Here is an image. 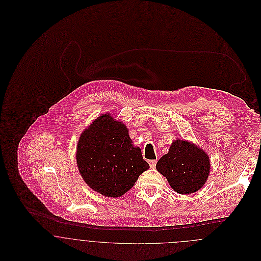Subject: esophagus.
Here are the masks:
<instances>
[{"mask_svg": "<svg viewBox=\"0 0 261 261\" xmlns=\"http://www.w3.org/2000/svg\"><path fill=\"white\" fill-rule=\"evenodd\" d=\"M149 167L150 168H154L156 165V160H150L149 161Z\"/></svg>", "mask_w": 261, "mask_h": 261, "instance_id": "1", "label": "esophagus"}]
</instances>
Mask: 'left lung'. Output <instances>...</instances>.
Masks as SVG:
<instances>
[{
	"label": "left lung",
	"mask_w": 261,
	"mask_h": 261,
	"mask_svg": "<svg viewBox=\"0 0 261 261\" xmlns=\"http://www.w3.org/2000/svg\"><path fill=\"white\" fill-rule=\"evenodd\" d=\"M156 170L179 194H191L204 186L210 172L209 156L194 144L177 140L156 163Z\"/></svg>",
	"instance_id": "1"
}]
</instances>
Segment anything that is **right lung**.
Masks as SVG:
<instances>
[{"mask_svg":"<svg viewBox=\"0 0 261 261\" xmlns=\"http://www.w3.org/2000/svg\"><path fill=\"white\" fill-rule=\"evenodd\" d=\"M76 162L85 183L107 197H120L149 168L140 148L133 146L128 129L107 113L81 135Z\"/></svg>","mask_w":261,"mask_h":261,"instance_id":"obj_1","label":"right lung"}]
</instances>
